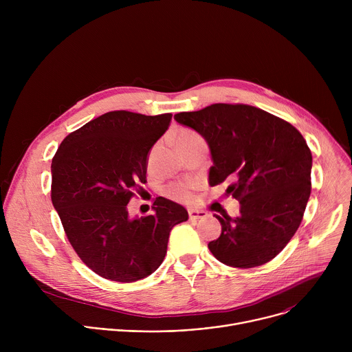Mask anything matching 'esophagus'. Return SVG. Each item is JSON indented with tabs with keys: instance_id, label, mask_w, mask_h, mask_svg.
Returning a JSON list of instances; mask_svg holds the SVG:
<instances>
[{
	"instance_id": "obj_1",
	"label": "esophagus",
	"mask_w": 352,
	"mask_h": 352,
	"mask_svg": "<svg viewBox=\"0 0 352 352\" xmlns=\"http://www.w3.org/2000/svg\"><path fill=\"white\" fill-rule=\"evenodd\" d=\"M208 216L206 212L204 210H189V220L190 221H197L199 219H205Z\"/></svg>"
}]
</instances>
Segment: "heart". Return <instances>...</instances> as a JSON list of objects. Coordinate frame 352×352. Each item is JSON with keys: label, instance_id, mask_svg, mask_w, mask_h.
Listing matches in <instances>:
<instances>
[{"label": "heart", "instance_id": "b5f03b06", "mask_svg": "<svg viewBox=\"0 0 352 352\" xmlns=\"http://www.w3.org/2000/svg\"><path fill=\"white\" fill-rule=\"evenodd\" d=\"M200 139H202V136H200L197 132L189 129V128H181L177 132V136H175V142H177L178 147H182L188 143H192V142H196V140H200ZM156 152H157V147H155L152 152H150L148 162L153 160ZM192 189H193L192 184H173L171 186H168L167 192L174 199H189Z\"/></svg>", "mask_w": 352, "mask_h": 352}]
</instances>
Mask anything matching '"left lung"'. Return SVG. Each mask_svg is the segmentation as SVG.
Returning a JSON list of instances; mask_svg holds the SVG:
<instances>
[{"mask_svg":"<svg viewBox=\"0 0 352 352\" xmlns=\"http://www.w3.org/2000/svg\"><path fill=\"white\" fill-rule=\"evenodd\" d=\"M174 118L206 139L210 185L232 181L227 192L241 204L238 217L214 214L221 235L209 242L210 252L241 269L274 259L296 232L311 195L312 153L304 136L248 104L216 103Z\"/></svg>","mask_w":352,"mask_h":352,"instance_id":"obj_1","label":"left lung"}]
</instances>
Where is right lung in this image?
I'll use <instances>...</instances> for the list:
<instances>
[{
	"label": "right lung",
	"mask_w": 352,
	"mask_h": 352,
	"mask_svg": "<svg viewBox=\"0 0 352 352\" xmlns=\"http://www.w3.org/2000/svg\"><path fill=\"white\" fill-rule=\"evenodd\" d=\"M171 118L110 111L71 132L53 157L52 202L76 255L100 277L132 283L152 274L171 228L188 220L166 197H156L144 217L131 219L126 209L146 184L148 150Z\"/></svg>",
	"instance_id": "right-lung-1"
}]
</instances>
